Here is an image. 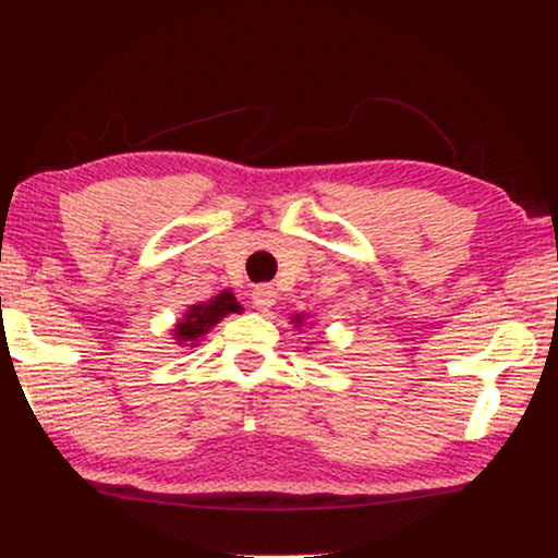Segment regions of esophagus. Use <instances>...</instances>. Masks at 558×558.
<instances>
[{"label": "esophagus", "mask_w": 558, "mask_h": 558, "mask_svg": "<svg viewBox=\"0 0 558 558\" xmlns=\"http://www.w3.org/2000/svg\"><path fill=\"white\" fill-rule=\"evenodd\" d=\"M251 302H254V307L258 312H269L274 307V302H277V292H274V287L269 284H258L254 292H251Z\"/></svg>", "instance_id": "34e87169"}]
</instances>
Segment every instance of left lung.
Masks as SVG:
<instances>
[{
  "instance_id": "1",
  "label": "left lung",
  "mask_w": 558,
  "mask_h": 558,
  "mask_svg": "<svg viewBox=\"0 0 558 558\" xmlns=\"http://www.w3.org/2000/svg\"><path fill=\"white\" fill-rule=\"evenodd\" d=\"M302 319H304L302 315H294V319H292V323H294V327H300V325H302Z\"/></svg>"
}]
</instances>
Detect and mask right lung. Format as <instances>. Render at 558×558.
I'll use <instances>...</instances> for the list:
<instances>
[{"label": "right lung", "mask_w": 558, "mask_h": 558, "mask_svg": "<svg viewBox=\"0 0 558 558\" xmlns=\"http://www.w3.org/2000/svg\"><path fill=\"white\" fill-rule=\"evenodd\" d=\"M231 312H241V304L235 302V296L226 289V292H220L208 302L193 304V307L185 312V317L174 325L172 335L178 338V342H185V345L195 348L197 340H201L203 335H208L210 327H216L220 319L231 315Z\"/></svg>", "instance_id": "obj_1"}]
</instances>
